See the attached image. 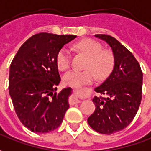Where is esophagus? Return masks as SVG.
<instances>
[{
	"mask_svg": "<svg viewBox=\"0 0 151 151\" xmlns=\"http://www.w3.org/2000/svg\"><path fill=\"white\" fill-rule=\"evenodd\" d=\"M74 102H75V103H79V102H81V99L78 97L77 96L75 99H74Z\"/></svg>",
	"mask_w": 151,
	"mask_h": 151,
	"instance_id": "esophagus-1",
	"label": "esophagus"
}]
</instances>
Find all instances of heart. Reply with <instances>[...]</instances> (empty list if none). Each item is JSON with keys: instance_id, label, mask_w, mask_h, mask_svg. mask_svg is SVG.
I'll list each match as a JSON object with an SVG mask.
<instances>
[{"instance_id": "heart-1", "label": "heart", "mask_w": 151, "mask_h": 151, "mask_svg": "<svg viewBox=\"0 0 151 151\" xmlns=\"http://www.w3.org/2000/svg\"><path fill=\"white\" fill-rule=\"evenodd\" d=\"M77 52H82L88 56L84 71L73 70L67 73L63 77L66 84L73 87H81L92 83L96 80L97 73L99 78H104L109 74L114 66L113 55L103 50L102 45L95 40L85 39L74 45ZM72 56L69 50L63 47L57 54V66L61 71H65L71 65Z\"/></svg>"}]
</instances>
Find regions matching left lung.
Returning a JSON list of instances; mask_svg holds the SVG:
<instances>
[{
    "mask_svg": "<svg viewBox=\"0 0 151 151\" xmlns=\"http://www.w3.org/2000/svg\"><path fill=\"white\" fill-rule=\"evenodd\" d=\"M95 37L106 42L114 55V68L94 90L104 97H94L95 111L88 119L97 132L111 134L126 128L137 113L142 99L143 73L134 55L118 40L105 34Z\"/></svg>",
    "mask_w": 151,
    "mask_h": 151,
    "instance_id": "obj_1",
    "label": "left lung"
}]
</instances>
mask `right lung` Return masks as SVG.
Instances as JSON below:
<instances>
[{"instance_id": "add662e5", "label": "right lung", "mask_w": 151, "mask_h": 151, "mask_svg": "<svg viewBox=\"0 0 151 151\" xmlns=\"http://www.w3.org/2000/svg\"><path fill=\"white\" fill-rule=\"evenodd\" d=\"M76 37L35 34L19 48L11 63L9 93L20 121L32 132L56 129L69 108L71 88L53 93L61 81L56 58L59 50Z\"/></svg>"}]
</instances>
